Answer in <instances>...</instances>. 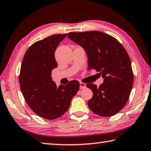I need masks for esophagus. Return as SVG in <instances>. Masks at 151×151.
Instances as JSON below:
<instances>
[{
  "mask_svg": "<svg viewBox=\"0 0 151 151\" xmlns=\"http://www.w3.org/2000/svg\"><path fill=\"white\" fill-rule=\"evenodd\" d=\"M86 87V85L85 83H80V88L81 89H83V88H85Z\"/></svg>",
  "mask_w": 151,
  "mask_h": 151,
  "instance_id": "obj_1",
  "label": "esophagus"
}]
</instances>
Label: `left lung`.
Listing matches in <instances>:
<instances>
[{"mask_svg":"<svg viewBox=\"0 0 151 151\" xmlns=\"http://www.w3.org/2000/svg\"><path fill=\"white\" fill-rule=\"evenodd\" d=\"M67 37L85 50L88 70H96L104 78L97 86L86 84L93 96L88 106L96 114L103 117L114 115L129 100L134 75L129 56L115 38L100 31L69 32Z\"/></svg>","mask_w":151,"mask_h":151,"instance_id":"left-lung-1","label":"left lung"}]
</instances>
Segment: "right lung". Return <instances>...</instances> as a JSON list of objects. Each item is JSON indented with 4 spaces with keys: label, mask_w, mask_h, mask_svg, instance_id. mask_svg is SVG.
<instances>
[{
    "label": "right lung",
    "mask_w": 151,
    "mask_h": 151,
    "mask_svg": "<svg viewBox=\"0 0 151 151\" xmlns=\"http://www.w3.org/2000/svg\"><path fill=\"white\" fill-rule=\"evenodd\" d=\"M66 35H54L35 42L25 52L20 67L22 95L32 111L45 119L54 120L63 115L80 87L75 80L57 86L51 78L52 70L57 66L55 50Z\"/></svg>",
    "instance_id": "1"
}]
</instances>
